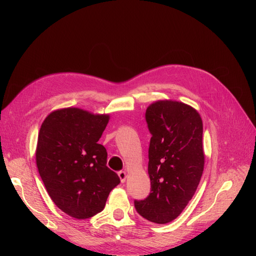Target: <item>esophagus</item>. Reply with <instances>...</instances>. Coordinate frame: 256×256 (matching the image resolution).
Wrapping results in <instances>:
<instances>
[{
	"label": "esophagus",
	"mask_w": 256,
	"mask_h": 256,
	"mask_svg": "<svg viewBox=\"0 0 256 256\" xmlns=\"http://www.w3.org/2000/svg\"><path fill=\"white\" fill-rule=\"evenodd\" d=\"M118 176H120V182H125L126 177H127L126 172H125V171H120V172H118Z\"/></svg>",
	"instance_id": "34e87169"
}]
</instances>
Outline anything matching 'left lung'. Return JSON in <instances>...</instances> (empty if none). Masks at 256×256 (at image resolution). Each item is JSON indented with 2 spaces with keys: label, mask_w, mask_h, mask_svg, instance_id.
Returning a JSON list of instances; mask_svg holds the SVG:
<instances>
[{
  "label": "left lung",
  "mask_w": 256,
  "mask_h": 256,
  "mask_svg": "<svg viewBox=\"0 0 256 256\" xmlns=\"http://www.w3.org/2000/svg\"><path fill=\"white\" fill-rule=\"evenodd\" d=\"M150 192L134 200L138 214L154 223L176 219L194 196L204 170L203 122L193 108L157 102L147 108Z\"/></svg>",
  "instance_id": "8db88e82"
}]
</instances>
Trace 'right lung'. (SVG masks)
Segmentation results:
<instances>
[{
  "label": "right lung",
  "instance_id": "add662e5",
  "mask_svg": "<svg viewBox=\"0 0 256 256\" xmlns=\"http://www.w3.org/2000/svg\"><path fill=\"white\" fill-rule=\"evenodd\" d=\"M108 122L109 115L67 108L49 114L38 134L36 164L44 187L54 204L76 219L102 212L120 182L97 143Z\"/></svg>",
  "mask_w": 256,
  "mask_h": 256
}]
</instances>
